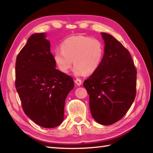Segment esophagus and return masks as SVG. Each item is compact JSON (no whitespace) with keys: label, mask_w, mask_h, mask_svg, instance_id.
<instances>
[{"label":"esophagus","mask_w":153,"mask_h":153,"mask_svg":"<svg viewBox=\"0 0 153 153\" xmlns=\"http://www.w3.org/2000/svg\"><path fill=\"white\" fill-rule=\"evenodd\" d=\"M75 82H76V84L77 85H78V86H80V85H82V80L80 79H78V78H77L76 80H75Z\"/></svg>","instance_id":"34e87169"}]
</instances>
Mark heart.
Segmentation results:
<instances>
[{
    "label": "heart",
    "mask_w": 153,
    "mask_h": 153,
    "mask_svg": "<svg viewBox=\"0 0 153 153\" xmlns=\"http://www.w3.org/2000/svg\"><path fill=\"white\" fill-rule=\"evenodd\" d=\"M61 49L54 53V60L59 69L67 73L73 61L76 76L94 73L104 55V46L101 41L86 36H72L66 38L61 43Z\"/></svg>",
    "instance_id": "1"
}]
</instances>
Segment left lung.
<instances>
[{
  "instance_id": "left-lung-1",
  "label": "left lung",
  "mask_w": 153,
  "mask_h": 153,
  "mask_svg": "<svg viewBox=\"0 0 153 153\" xmlns=\"http://www.w3.org/2000/svg\"><path fill=\"white\" fill-rule=\"evenodd\" d=\"M105 53L100 66L84 82L92 117L102 125L122 118L136 94L137 71L130 53L113 36L101 33Z\"/></svg>"
}]
</instances>
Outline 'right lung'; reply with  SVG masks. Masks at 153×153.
I'll return each mask as SVG.
<instances>
[{
  "instance_id": "add662e5",
  "label": "right lung",
  "mask_w": 153,
  "mask_h": 153,
  "mask_svg": "<svg viewBox=\"0 0 153 153\" xmlns=\"http://www.w3.org/2000/svg\"><path fill=\"white\" fill-rule=\"evenodd\" d=\"M45 33H34L18 54L15 88L24 113L46 128L60 125L65 102L74 88V79L56 69L51 45Z\"/></svg>"
}]
</instances>
